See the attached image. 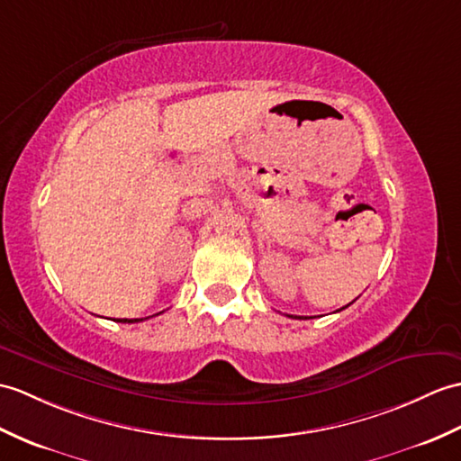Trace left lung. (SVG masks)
Returning <instances> with one entry per match:
<instances>
[{"label":"left lung","instance_id":"left-lung-1","mask_svg":"<svg viewBox=\"0 0 461 461\" xmlns=\"http://www.w3.org/2000/svg\"><path fill=\"white\" fill-rule=\"evenodd\" d=\"M349 304H351V303H349ZM349 304H348V306H349ZM348 306H344V308H348ZM344 308H341V310H344ZM291 318H296V316H291Z\"/></svg>","mask_w":461,"mask_h":461}]
</instances>
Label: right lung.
Returning <instances> with one entry per match:
<instances>
[{
  "instance_id": "1",
  "label": "right lung",
  "mask_w": 461,
  "mask_h": 461,
  "mask_svg": "<svg viewBox=\"0 0 461 461\" xmlns=\"http://www.w3.org/2000/svg\"><path fill=\"white\" fill-rule=\"evenodd\" d=\"M115 322H141V320H127V318H123V320H115Z\"/></svg>"
}]
</instances>
